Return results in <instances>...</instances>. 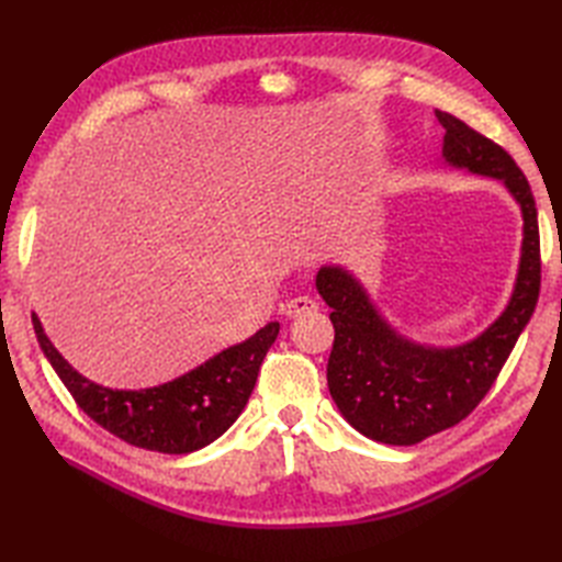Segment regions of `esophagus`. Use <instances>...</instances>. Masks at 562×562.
I'll return each mask as SVG.
<instances>
[{
  "instance_id": "esophagus-1",
  "label": "esophagus",
  "mask_w": 562,
  "mask_h": 562,
  "mask_svg": "<svg viewBox=\"0 0 562 562\" xmlns=\"http://www.w3.org/2000/svg\"><path fill=\"white\" fill-rule=\"evenodd\" d=\"M316 310H318L316 300H312V297H307V295H300V297H293V300L285 302L283 314H285L288 318H297V316H302V314H312V312H316Z\"/></svg>"
}]
</instances>
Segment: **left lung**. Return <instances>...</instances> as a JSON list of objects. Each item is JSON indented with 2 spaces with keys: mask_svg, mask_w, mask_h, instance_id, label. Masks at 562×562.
Returning <instances> with one entry per match:
<instances>
[{
  "mask_svg": "<svg viewBox=\"0 0 562 562\" xmlns=\"http://www.w3.org/2000/svg\"><path fill=\"white\" fill-rule=\"evenodd\" d=\"M436 116L446 128V164L504 182L520 206V265L499 318L457 347L413 342L378 312L351 271L339 265L318 269L316 291L333 310L335 328L328 359L330 396L356 431L386 446H415L454 427L483 401L537 307L541 283L530 182L497 143L448 112L436 110Z\"/></svg>",
  "mask_w": 562,
  "mask_h": 562,
  "instance_id": "left-lung-1",
  "label": "left lung"
}]
</instances>
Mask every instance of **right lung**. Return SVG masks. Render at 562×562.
I'll list each match as a JSON object with an SVG mask.
<instances>
[{
  "instance_id": "1",
  "label": "right lung",
  "mask_w": 562,
  "mask_h": 562,
  "mask_svg": "<svg viewBox=\"0 0 562 562\" xmlns=\"http://www.w3.org/2000/svg\"><path fill=\"white\" fill-rule=\"evenodd\" d=\"M40 347L77 405L95 424L135 448L187 454L223 436L246 407L269 347L279 335L271 321L246 342L227 347L184 375L149 389H110L67 363L32 314Z\"/></svg>"
}]
</instances>
